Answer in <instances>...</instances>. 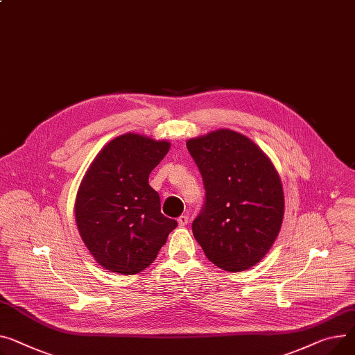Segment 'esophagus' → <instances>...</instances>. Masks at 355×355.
<instances>
[{
    "label": "esophagus",
    "mask_w": 355,
    "mask_h": 355,
    "mask_svg": "<svg viewBox=\"0 0 355 355\" xmlns=\"http://www.w3.org/2000/svg\"><path fill=\"white\" fill-rule=\"evenodd\" d=\"M177 221L180 224V227H185L188 224V217L187 216H181V217H178Z\"/></svg>",
    "instance_id": "1"
}]
</instances>
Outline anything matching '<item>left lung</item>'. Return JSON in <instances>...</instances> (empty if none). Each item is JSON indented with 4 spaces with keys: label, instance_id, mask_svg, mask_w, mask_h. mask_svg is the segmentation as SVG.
I'll use <instances>...</instances> for the list:
<instances>
[{
    "label": "left lung",
    "instance_id": "left-lung-1",
    "mask_svg": "<svg viewBox=\"0 0 355 355\" xmlns=\"http://www.w3.org/2000/svg\"><path fill=\"white\" fill-rule=\"evenodd\" d=\"M205 202L193 234L217 267L239 272L261 261L284 218V193L270 158L245 135L217 130L187 141Z\"/></svg>",
    "mask_w": 355,
    "mask_h": 355
}]
</instances>
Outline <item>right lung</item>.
I'll list each match as a JSON object with an SVG mask.
<instances>
[{
	"instance_id": "add662e5",
	"label": "right lung",
	"mask_w": 355,
	"mask_h": 355,
	"mask_svg": "<svg viewBox=\"0 0 355 355\" xmlns=\"http://www.w3.org/2000/svg\"><path fill=\"white\" fill-rule=\"evenodd\" d=\"M168 150V141L128 132L110 141L85 173L76 221L84 244L105 270L143 271L177 227L161 214L159 196L148 184Z\"/></svg>"
}]
</instances>
